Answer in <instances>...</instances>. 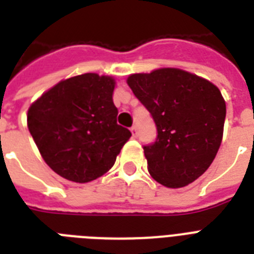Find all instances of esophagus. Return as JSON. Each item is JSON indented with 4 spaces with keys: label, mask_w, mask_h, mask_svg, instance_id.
Returning a JSON list of instances; mask_svg holds the SVG:
<instances>
[{
    "label": "esophagus",
    "mask_w": 254,
    "mask_h": 254,
    "mask_svg": "<svg viewBox=\"0 0 254 254\" xmlns=\"http://www.w3.org/2000/svg\"><path fill=\"white\" fill-rule=\"evenodd\" d=\"M130 130H131V134H133V137H134V138H137V135H138V129H137V127H135V125H133V127H130Z\"/></svg>",
    "instance_id": "34e87169"
}]
</instances>
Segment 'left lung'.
<instances>
[{
    "label": "left lung",
    "instance_id": "8db88e82",
    "mask_svg": "<svg viewBox=\"0 0 254 254\" xmlns=\"http://www.w3.org/2000/svg\"><path fill=\"white\" fill-rule=\"evenodd\" d=\"M127 84L157 127L143 146L147 170L170 189L192 183L211 166L223 138L225 101L216 85L178 68L134 73Z\"/></svg>",
    "mask_w": 254,
    "mask_h": 254
}]
</instances>
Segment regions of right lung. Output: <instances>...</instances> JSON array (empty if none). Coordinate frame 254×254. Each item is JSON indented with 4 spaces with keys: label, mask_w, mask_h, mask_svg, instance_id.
<instances>
[{
    "label": "right lung",
    "mask_w": 254,
    "mask_h": 254,
    "mask_svg": "<svg viewBox=\"0 0 254 254\" xmlns=\"http://www.w3.org/2000/svg\"><path fill=\"white\" fill-rule=\"evenodd\" d=\"M113 89L111 76L84 73L58 83L29 108L30 134L61 177L76 183L97 179L130 138L117 124Z\"/></svg>",
    "instance_id": "right-lung-1"
}]
</instances>
